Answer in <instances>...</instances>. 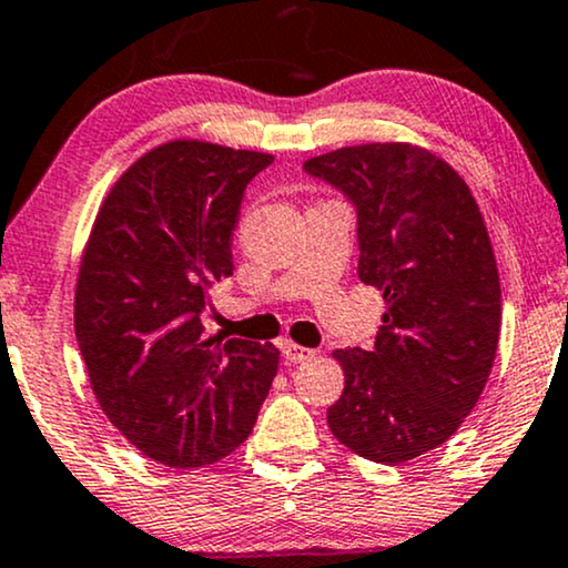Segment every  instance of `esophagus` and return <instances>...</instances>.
Returning <instances> with one entry per match:
<instances>
[{"instance_id": "esophagus-1", "label": "esophagus", "mask_w": 568, "mask_h": 568, "mask_svg": "<svg viewBox=\"0 0 568 568\" xmlns=\"http://www.w3.org/2000/svg\"><path fill=\"white\" fill-rule=\"evenodd\" d=\"M282 353H284V358L290 361V363H305V361H311L313 355H316V349L295 345V342H284Z\"/></svg>"}]
</instances>
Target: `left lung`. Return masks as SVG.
I'll use <instances>...</instances> for the list:
<instances>
[{
	"label": "left lung",
	"mask_w": 568,
	"mask_h": 568,
	"mask_svg": "<svg viewBox=\"0 0 568 568\" xmlns=\"http://www.w3.org/2000/svg\"><path fill=\"white\" fill-rule=\"evenodd\" d=\"M358 215V276L387 300L371 349H337L345 389L326 413L342 445L405 464L453 437L477 405L500 334V278L466 181L413 144L313 158Z\"/></svg>",
	"instance_id": "left-lung-1"
}]
</instances>
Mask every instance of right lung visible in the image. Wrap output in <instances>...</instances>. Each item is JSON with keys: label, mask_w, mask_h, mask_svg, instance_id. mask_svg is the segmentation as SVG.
I'll return each instance as SVG.
<instances>
[{"label": "right lung", "mask_w": 568, "mask_h": 568, "mask_svg": "<svg viewBox=\"0 0 568 568\" xmlns=\"http://www.w3.org/2000/svg\"><path fill=\"white\" fill-rule=\"evenodd\" d=\"M271 163L179 139L139 158L97 213L75 286V339L104 416L158 464L226 458L276 376V347L205 337L202 326L210 284L234 273L244 189Z\"/></svg>", "instance_id": "1"}]
</instances>
